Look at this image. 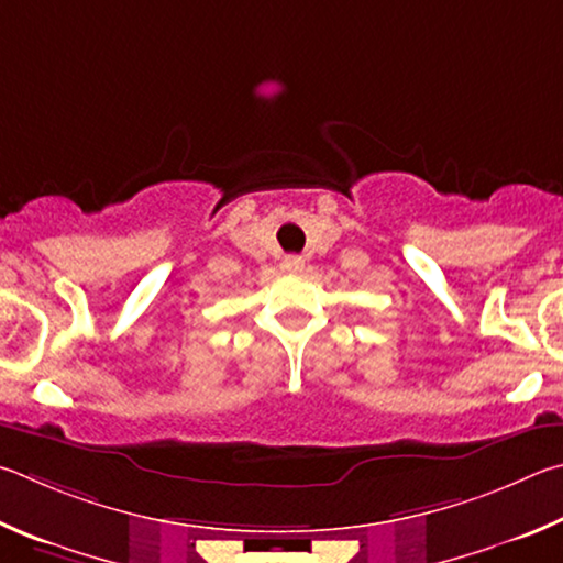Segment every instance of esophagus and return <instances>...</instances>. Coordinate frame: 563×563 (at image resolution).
<instances>
[{"label":"esophagus","instance_id":"obj_1","mask_svg":"<svg viewBox=\"0 0 563 563\" xmlns=\"http://www.w3.org/2000/svg\"><path fill=\"white\" fill-rule=\"evenodd\" d=\"M284 269H287L289 274H299V272H303V256H299V254H291V256H287V260H284Z\"/></svg>","mask_w":563,"mask_h":563}]
</instances>
